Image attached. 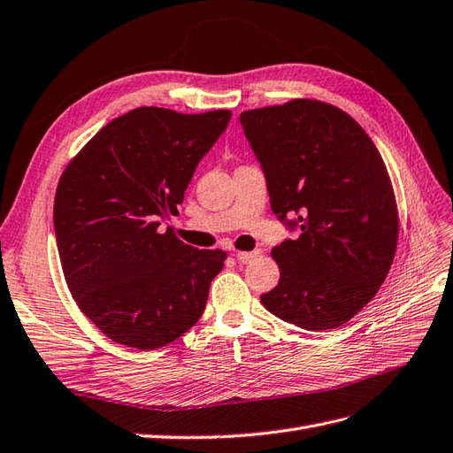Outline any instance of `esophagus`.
Here are the masks:
<instances>
[{
  "label": "esophagus",
  "mask_w": 453,
  "mask_h": 453,
  "mask_svg": "<svg viewBox=\"0 0 453 453\" xmlns=\"http://www.w3.org/2000/svg\"><path fill=\"white\" fill-rule=\"evenodd\" d=\"M260 255V251L258 250H255V251H240V253H236V260L240 265H248V263H251L253 258H257Z\"/></svg>",
  "instance_id": "esophagus-1"
}]
</instances>
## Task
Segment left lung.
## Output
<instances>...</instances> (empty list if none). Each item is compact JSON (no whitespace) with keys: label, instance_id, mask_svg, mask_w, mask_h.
I'll list each match as a JSON object with an SVG mask.
<instances>
[{"label":"left lung","instance_id":"1","mask_svg":"<svg viewBox=\"0 0 453 453\" xmlns=\"http://www.w3.org/2000/svg\"><path fill=\"white\" fill-rule=\"evenodd\" d=\"M240 122L272 211L298 230L272 250L281 276L260 303L306 331L344 325L378 293L399 238L381 155L357 122L323 102L251 109Z\"/></svg>","mask_w":453,"mask_h":453}]
</instances>
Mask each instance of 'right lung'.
Wrapping results in <instances>:
<instances>
[{
	"label": "right lung",
	"instance_id": "right-lung-1",
	"mask_svg": "<svg viewBox=\"0 0 453 453\" xmlns=\"http://www.w3.org/2000/svg\"><path fill=\"white\" fill-rule=\"evenodd\" d=\"M230 117L138 107L105 125L60 177L54 234L64 278L117 344L157 349L202 318L226 253L190 248L164 225Z\"/></svg>",
	"mask_w": 453,
	"mask_h": 453
}]
</instances>
